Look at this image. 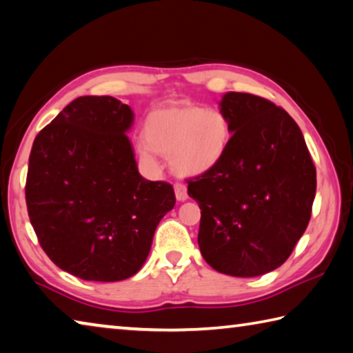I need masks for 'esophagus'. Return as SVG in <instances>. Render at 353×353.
Instances as JSON below:
<instances>
[{
	"instance_id": "esophagus-1",
	"label": "esophagus",
	"mask_w": 353,
	"mask_h": 353,
	"mask_svg": "<svg viewBox=\"0 0 353 353\" xmlns=\"http://www.w3.org/2000/svg\"><path fill=\"white\" fill-rule=\"evenodd\" d=\"M174 193H176V199L179 202H183L187 201L188 199V191H187V187H185L183 183H176L174 185Z\"/></svg>"
}]
</instances>
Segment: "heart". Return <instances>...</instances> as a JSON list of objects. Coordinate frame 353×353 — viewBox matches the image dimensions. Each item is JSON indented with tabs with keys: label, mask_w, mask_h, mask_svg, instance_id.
Segmentation results:
<instances>
[{
	"label": "heart",
	"mask_w": 353,
	"mask_h": 353,
	"mask_svg": "<svg viewBox=\"0 0 353 353\" xmlns=\"http://www.w3.org/2000/svg\"><path fill=\"white\" fill-rule=\"evenodd\" d=\"M232 126L217 108L181 106L157 110L145 121L140 150L168 156L171 170L182 177H199L216 170L225 157Z\"/></svg>",
	"instance_id": "b5f03b06"
}]
</instances>
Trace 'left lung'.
Instances as JSON below:
<instances>
[{"instance_id":"1","label":"left lung","mask_w":353,"mask_h":353,"mask_svg":"<svg viewBox=\"0 0 353 353\" xmlns=\"http://www.w3.org/2000/svg\"><path fill=\"white\" fill-rule=\"evenodd\" d=\"M219 110L233 134L227 154L216 170L187 181L202 210L199 248L216 272L261 276L284 264L309 225L316 170L283 108L227 92Z\"/></svg>"}]
</instances>
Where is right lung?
<instances>
[{
  "instance_id": "add662e5",
  "label": "right lung",
  "mask_w": 353,
  "mask_h": 353,
  "mask_svg": "<svg viewBox=\"0 0 353 353\" xmlns=\"http://www.w3.org/2000/svg\"><path fill=\"white\" fill-rule=\"evenodd\" d=\"M132 121L120 100L86 95L70 101L32 145L30 223L49 259L85 281L134 276L176 203L170 183L140 176L126 136Z\"/></svg>"
}]
</instances>
